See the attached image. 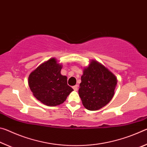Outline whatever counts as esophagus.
<instances>
[{
  "label": "esophagus",
  "instance_id": "34e87169",
  "mask_svg": "<svg viewBox=\"0 0 147 147\" xmlns=\"http://www.w3.org/2000/svg\"><path fill=\"white\" fill-rule=\"evenodd\" d=\"M73 89L74 91H77L78 89V85H75V86H74L73 87Z\"/></svg>",
  "mask_w": 147,
  "mask_h": 147
}]
</instances>
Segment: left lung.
Listing matches in <instances>:
<instances>
[{"label":"left lung","instance_id":"obj_1","mask_svg":"<svg viewBox=\"0 0 147 147\" xmlns=\"http://www.w3.org/2000/svg\"><path fill=\"white\" fill-rule=\"evenodd\" d=\"M78 93L84 106L91 111L100 109L112 99L117 83L116 76L97 61L83 69Z\"/></svg>","mask_w":147,"mask_h":147}]
</instances>
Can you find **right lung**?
<instances>
[{
  "label": "right lung",
  "instance_id": "right-lung-1",
  "mask_svg": "<svg viewBox=\"0 0 147 147\" xmlns=\"http://www.w3.org/2000/svg\"><path fill=\"white\" fill-rule=\"evenodd\" d=\"M62 65L52 58L30 74L28 86L34 96L49 106H56L65 101L73 89L68 86L67 77L61 74Z\"/></svg>",
  "mask_w": 147,
  "mask_h": 147
}]
</instances>
